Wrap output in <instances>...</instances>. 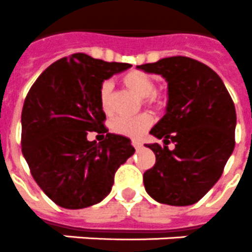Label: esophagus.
Here are the masks:
<instances>
[{
	"mask_svg": "<svg viewBox=\"0 0 252 252\" xmlns=\"http://www.w3.org/2000/svg\"><path fill=\"white\" fill-rule=\"evenodd\" d=\"M132 145L136 150H138V149H141V147H142V143L138 142V141H132Z\"/></svg>",
	"mask_w": 252,
	"mask_h": 252,
	"instance_id": "1",
	"label": "esophagus"
}]
</instances>
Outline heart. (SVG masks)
<instances>
[{"label":"heart","instance_id":"heart-1","mask_svg":"<svg viewBox=\"0 0 252 252\" xmlns=\"http://www.w3.org/2000/svg\"><path fill=\"white\" fill-rule=\"evenodd\" d=\"M124 86L133 94L143 98L146 106L152 109H161L165 106V97L156 92L155 82L146 75L145 73L138 70H132L123 75L122 78ZM98 101L102 111L106 115H110L113 111V82L103 80L98 90ZM152 116L147 113H143L134 118H115L111 122V130L116 134L130 138H139L146 130L152 126Z\"/></svg>","mask_w":252,"mask_h":252}]
</instances>
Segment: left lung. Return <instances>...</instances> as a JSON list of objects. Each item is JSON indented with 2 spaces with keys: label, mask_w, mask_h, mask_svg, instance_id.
<instances>
[{
  "label": "left lung",
  "mask_w": 252,
  "mask_h": 252,
  "mask_svg": "<svg viewBox=\"0 0 252 252\" xmlns=\"http://www.w3.org/2000/svg\"><path fill=\"white\" fill-rule=\"evenodd\" d=\"M137 67L165 78L169 94L166 114L150 132L164 146L146 145L156 156L143 174L146 192L160 204H194L219 181L233 152V100L220 77L191 58L172 56Z\"/></svg>",
  "instance_id": "1"
}]
</instances>
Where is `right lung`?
I'll list each match as a JSON object with an SVG mask.
<instances>
[{"instance_id": "right-lung-1", "label": "right lung", "mask_w": 252, "mask_h": 252, "mask_svg": "<svg viewBox=\"0 0 252 252\" xmlns=\"http://www.w3.org/2000/svg\"><path fill=\"white\" fill-rule=\"evenodd\" d=\"M130 66L73 54L51 64L25 97L23 155L37 185L61 208L75 210L102 201L118 168L134 154L129 138L107 133L98 101L103 80ZM88 131L107 137L90 143Z\"/></svg>"}]
</instances>
